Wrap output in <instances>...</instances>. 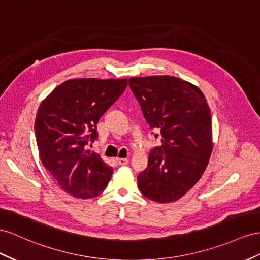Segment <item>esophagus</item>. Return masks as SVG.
<instances>
[{"mask_svg": "<svg viewBox=\"0 0 260 260\" xmlns=\"http://www.w3.org/2000/svg\"><path fill=\"white\" fill-rule=\"evenodd\" d=\"M117 162H118V164L119 165H125V164H128L129 163V159L128 158H117Z\"/></svg>", "mask_w": 260, "mask_h": 260, "instance_id": "esophagus-1", "label": "esophagus"}]
</instances>
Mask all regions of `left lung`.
<instances>
[{"mask_svg":"<svg viewBox=\"0 0 260 260\" xmlns=\"http://www.w3.org/2000/svg\"><path fill=\"white\" fill-rule=\"evenodd\" d=\"M129 86L162 142L151 150L147 167L138 175V187L150 200L176 201L201 178L211 156L207 100L197 86L170 75L131 78Z\"/></svg>","mask_w":260,"mask_h":260,"instance_id":"obj_1","label":"left lung"}]
</instances>
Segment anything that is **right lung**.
<instances>
[{"mask_svg": "<svg viewBox=\"0 0 260 260\" xmlns=\"http://www.w3.org/2000/svg\"><path fill=\"white\" fill-rule=\"evenodd\" d=\"M127 85V79H72L40 104L35 121L40 159L75 198L97 197L111 178L113 167L85 146L97 139L98 120Z\"/></svg>", "mask_w": 260, "mask_h": 260, "instance_id": "add662e5", "label": "right lung"}]
</instances>
